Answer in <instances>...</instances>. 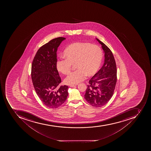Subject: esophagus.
<instances>
[{"label": "esophagus", "mask_w": 151, "mask_h": 151, "mask_svg": "<svg viewBox=\"0 0 151 151\" xmlns=\"http://www.w3.org/2000/svg\"><path fill=\"white\" fill-rule=\"evenodd\" d=\"M77 86V84H75V85H70L69 86L71 87H73L76 86Z\"/></svg>", "instance_id": "obj_1"}]
</instances>
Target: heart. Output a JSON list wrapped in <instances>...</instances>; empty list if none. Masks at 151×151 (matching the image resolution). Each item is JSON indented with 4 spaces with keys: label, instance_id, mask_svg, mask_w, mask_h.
Masks as SVG:
<instances>
[{
    "label": "heart",
    "instance_id": "heart-1",
    "mask_svg": "<svg viewBox=\"0 0 151 151\" xmlns=\"http://www.w3.org/2000/svg\"><path fill=\"white\" fill-rule=\"evenodd\" d=\"M65 58L56 61L58 71L64 75L70 73L76 64L77 70L71 73L65 79V83H79L86 76H93L100 68L103 58L102 50L98 45L88 42H77L70 44L63 52Z\"/></svg>",
    "mask_w": 151,
    "mask_h": 151
}]
</instances>
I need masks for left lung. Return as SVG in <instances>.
I'll list each match as a JSON object with an SVG mask.
<instances>
[{
    "label": "left lung",
    "mask_w": 151,
    "mask_h": 151,
    "mask_svg": "<svg viewBox=\"0 0 151 151\" xmlns=\"http://www.w3.org/2000/svg\"><path fill=\"white\" fill-rule=\"evenodd\" d=\"M104 52L102 68L89 81L84 98L91 106L100 107L107 104L113 96L116 85V66L111 50L96 38Z\"/></svg>",
    "instance_id": "obj_1"
}]
</instances>
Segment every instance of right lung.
Instances as JSON below:
<instances>
[{
    "label": "right lung",
    "mask_w": 151,
    "mask_h": 151,
    "mask_svg": "<svg viewBox=\"0 0 151 151\" xmlns=\"http://www.w3.org/2000/svg\"><path fill=\"white\" fill-rule=\"evenodd\" d=\"M65 39L55 38L42 46L32 65L31 77L36 93L43 104L50 108L60 106L68 96V86L58 87L61 80L56 67L58 48Z\"/></svg>",
    "instance_id": "1"
}]
</instances>
